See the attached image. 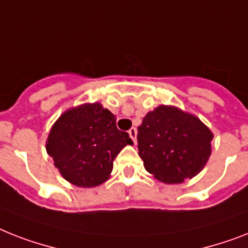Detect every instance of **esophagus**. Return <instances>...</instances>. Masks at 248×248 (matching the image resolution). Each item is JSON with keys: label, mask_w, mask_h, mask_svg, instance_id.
<instances>
[{"label": "esophagus", "mask_w": 248, "mask_h": 248, "mask_svg": "<svg viewBox=\"0 0 248 248\" xmlns=\"http://www.w3.org/2000/svg\"><path fill=\"white\" fill-rule=\"evenodd\" d=\"M128 135H130V138L134 140V142H136V136H138V130L135 127H131L128 130Z\"/></svg>", "instance_id": "34e87169"}]
</instances>
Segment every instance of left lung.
Segmentation results:
<instances>
[{
	"instance_id": "8db88e82",
	"label": "left lung",
	"mask_w": 248,
	"mask_h": 248,
	"mask_svg": "<svg viewBox=\"0 0 248 248\" xmlns=\"http://www.w3.org/2000/svg\"><path fill=\"white\" fill-rule=\"evenodd\" d=\"M138 130L139 155L145 170L167 185L199 174L211 155L214 135L210 128L178 107H156Z\"/></svg>"
}]
</instances>
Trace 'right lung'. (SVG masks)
I'll use <instances>...</instances> for the list:
<instances>
[{"label": "right lung", "instance_id": "1", "mask_svg": "<svg viewBox=\"0 0 248 248\" xmlns=\"http://www.w3.org/2000/svg\"><path fill=\"white\" fill-rule=\"evenodd\" d=\"M132 144L116 126V116L95 102L63 112L51 127L46 150L67 182L90 188L109 178L118 153Z\"/></svg>", "mask_w": 248, "mask_h": 248}]
</instances>
